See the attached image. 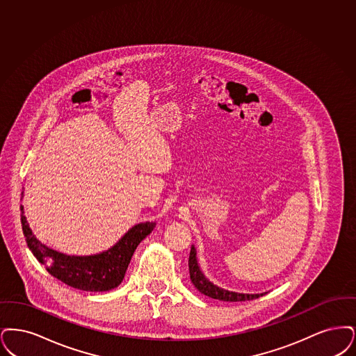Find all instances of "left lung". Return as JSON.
<instances>
[{
	"label": "left lung",
	"mask_w": 356,
	"mask_h": 356,
	"mask_svg": "<svg viewBox=\"0 0 356 356\" xmlns=\"http://www.w3.org/2000/svg\"><path fill=\"white\" fill-rule=\"evenodd\" d=\"M188 271H190V279H191L193 284L197 287V290L202 294L210 296L213 299L223 300V302H245V300L257 299V298L266 294V293H263V294L234 293V291L220 289V287L216 286L214 283H211L201 271V267H200L198 259H197V250L194 246H191L190 257H188Z\"/></svg>",
	"instance_id": "left-lung-1"
}]
</instances>
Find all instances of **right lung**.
<instances>
[{
  "label": "right lung",
  "mask_w": 356,
  "mask_h": 356,
  "mask_svg": "<svg viewBox=\"0 0 356 356\" xmlns=\"http://www.w3.org/2000/svg\"><path fill=\"white\" fill-rule=\"evenodd\" d=\"M21 223L28 248L38 262L47 266V273L73 289L90 293L108 291L121 284L136 248L155 227L154 222L138 223L106 251L77 257L42 245L31 232L22 206Z\"/></svg>",
  "instance_id": "add662e5"
}]
</instances>
